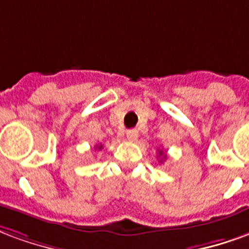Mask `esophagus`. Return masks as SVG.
Wrapping results in <instances>:
<instances>
[{
    "mask_svg": "<svg viewBox=\"0 0 249 249\" xmlns=\"http://www.w3.org/2000/svg\"><path fill=\"white\" fill-rule=\"evenodd\" d=\"M138 137H139V132H138V130H128L127 131V139L130 141V142H135L138 139Z\"/></svg>",
    "mask_w": 249,
    "mask_h": 249,
    "instance_id": "obj_1",
    "label": "esophagus"
}]
</instances>
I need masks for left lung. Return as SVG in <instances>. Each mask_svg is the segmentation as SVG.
<instances>
[{
  "label": "left lung",
  "mask_w": 249,
  "mask_h": 249,
  "mask_svg": "<svg viewBox=\"0 0 249 249\" xmlns=\"http://www.w3.org/2000/svg\"><path fill=\"white\" fill-rule=\"evenodd\" d=\"M159 155H160V157H162V155H163V151H162V150H159ZM163 158H166V157L163 155Z\"/></svg>",
  "instance_id": "left-lung-1"
}]
</instances>
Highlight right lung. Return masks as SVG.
<instances>
[{"label": "right lung", "mask_w": 249, "mask_h": 249, "mask_svg": "<svg viewBox=\"0 0 249 249\" xmlns=\"http://www.w3.org/2000/svg\"><path fill=\"white\" fill-rule=\"evenodd\" d=\"M95 148H99V150H101V148H102V144H97V146H95Z\"/></svg>", "instance_id": "add662e5"}]
</instances>
